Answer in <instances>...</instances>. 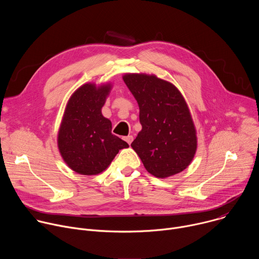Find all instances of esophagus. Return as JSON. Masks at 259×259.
I'll list each match as a JSON object with an SVG mask.
<instances>
[{
    "label": "esophagus",
    "instance_id": "esophagus-1",
    "mask_svg": "<svg viewBox=\"0 0 259 259\" xmlns=\"http://www.w3.org/2000/svg\"><path fill=\"white\" fill-rule=\"evenodd\" d=\"M124 139L127 141V143H128V144H131V143H132V141H133V136H132V135H128V136L124 137Z\"/></svg>",
    "mask_w": 259,
    "mask_h": 259
}]
</instances>
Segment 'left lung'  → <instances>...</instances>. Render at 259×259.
I'll return each mask as SVG.
<instances>
[{"label":"left lung","mask_w":259,"mask_h":259,"mask_svg":"<svg viewBox=\"0 0 259 259\" xmlns=\"http://www.w3.org/2000/svg\"><path fill=\"white\" fill-rule=\"evenodd\" d=\"M123 80L139 105L142 129L131 146L143 166L159 178L183 171L195 156L197 137L182 95L156 76L127 73Z\"/></svg>","instance_id":"obj_1"}]
</instances>
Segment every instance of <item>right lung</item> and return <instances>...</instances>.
Here are the masks:
<instances>
[{"mask_svg":"<svg viewBox=\"0 0 259 259\" xmlns=\"http://www.w3.org/2000/svg\"><path fill=\"white\" fill-rule=\"evenodd\" d=\"M109 85L86 84L66 105L58 133L60 154L73 171L95 175L107 168L120 150L129 144L112 133V122L101 114Z\"/></svg>","mask_w":259,"mask_h":259,"instance_id":"obj_1","label":"right lung"}]
</instances>
